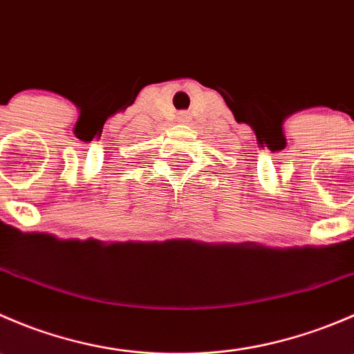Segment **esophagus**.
Masks as SVG:
<instances>
[{
	"instance_id": "1",
	"label": "esophagus",
	"mask_w": 354,
	"mask_h": 354,
	"mask_svg": "<svg viewBox=\"0 0 354 354\" xmlns=\"http://www.w3.org/2000/svg\"><path fill=\"white\" fill-rule=\"evenodd\" d=\"M178 118H180L181 121H185V120H187V118H188V114H187V113H180V116H178Z\"/></svg>"
}]
</instances>
